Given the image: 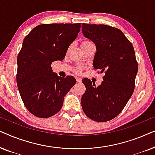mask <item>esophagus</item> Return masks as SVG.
<instances>
[{
  "mask_svg": "<svg viewBox=\"0 0 155 155\" xmlns=\"http://www.w3.org/2000/svg\"><path fill=\"white\" fill-rule=\"evenodd\" d=\"M76 81H77V82H81L82 79L80 78H76Z\"/></svg>",
  "mask_w": 155,
  "mask_h": 155,
  "instance_id": "34e87169",
  "label": "esophagus"
}]
</instances>
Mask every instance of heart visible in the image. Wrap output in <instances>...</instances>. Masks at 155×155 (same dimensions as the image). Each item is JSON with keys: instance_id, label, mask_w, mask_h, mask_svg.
<instances>
[{"instance_id": "obj_1", "label": "heart", "mask_w": 155, "mask_h": 155, "mask_svg": "<svg viewBox=\"0 0 155 155\" xmlns=\"http://www.w3.org/2000/svg\"><path fill=\"white\" fill-rule=\"evenodd\" d=\"M92 44V42H91L90 41H88V40H84V41H82V43H81V47H83V46H88V45H90V44ZM80 71H81V69H80V68H79V67L76 68L75 69V71L76 72V73H79L80 72Z\"/></svg>"}]
</instances>
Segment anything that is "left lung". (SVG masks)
Wrapping results in <instances>:
<instances>
[{"label":"left lung","mask_w":155,"mask_h":155,"mask_svg":"<svg viewBox=\"0 0 155 155\" xmlns=\"http://www.w3.org/2000/svg\"><path fill=\"white\" fill-rule=\"evenodd\" d=\"M83 35L96 45L94 69L104 73V81L96 87L88 78L82 83L84 113L94 121L106 122L117 116L132 96L137 73V62L131 42L120 29L104 25H82Z\"/></svg>","instance_id":"left-lung-1"}]
</instances>
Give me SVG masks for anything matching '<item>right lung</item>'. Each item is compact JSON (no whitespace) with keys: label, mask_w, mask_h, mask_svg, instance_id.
Returning <instances> with one entry per match:
<instances>
[{"label":"right lung","mask_w":155,"mask_h":155,"mask_svg":"<svg viewBox=\"0 0 155 155\" xmlns=\"http://www.w3.org/2000/svg\"><path fill=\"white\" fill-rule=\"evenodd\" d=\"M81 23L42 24L24 39L18 56L17 84L27 110L39 118H49L62 108L64 97L75 84L73 76L61 78L51 63L64 59Z\"/></svg>","instance_id":"obj_1"}]
</instances>
